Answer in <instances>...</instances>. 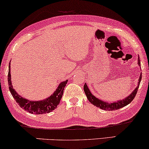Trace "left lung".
Wrapping results in <instances>:
<instances>
[{
	"label": "left lung",
	"instance_id": "obj_1",
	"mask_svg": "<svg viewBox=\"0 0 149 149\" xmlns=\"http://www.w3.org/2000/svg\"><path fill=\"white\" fill-rule=\"evenodd\" d=\"M138 64L139 66H140V58H138ZM141 79H142V74H140V78H139V81H138V86L136 87V88L134 89L133 92H132L131 94H130L129 96L125 97L124 100H119L117 101V102H113V103H107L106 102L102 101L100 99H97V97H95L94 95L91 94V93L89 91V89L88 87H87V85L86 83H85L84 85V91L85 93V95L88 99V100L90 102L93 104L95 107H97V108H100V109L104 110V111H115V110H118L119 109H121L122 107H125L127 104L131 102L133 100L135 97L136 93H137L138 87H139L140 81H141Z\"/></svg>",
	"mask_w": 149,
	"mask_h": 149
}]
</instances>
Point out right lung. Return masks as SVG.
<instances>
[{
    "label": "right lung",
    "mask_w": 149,
    "mask_h": 149,
    "mask_svg": "<svg viewBox=\"0 0 149 149\" xmlns=\"http://www.w3.org/2000/svg\"><path fill=\"white\" fill-rule=\"evenodd\" d=\"M68 80L62 82L59 85L56 91L53 93V95L44 100L41 101H30L25 98L19 96L17 92L14 90L11 84V74H10V63L9 66V73H8V83H9V91L12 96L15 100L16 102L18 104L22 109L29 112L30 113L35 115H41V114L49 113L56 109L57 106L60 104L62 99L64 89Z\"/></svg>",
    "instance_id": "1"
}]
</instances>
